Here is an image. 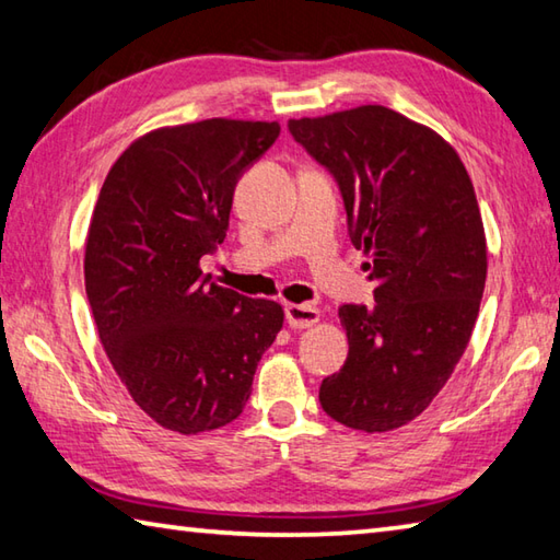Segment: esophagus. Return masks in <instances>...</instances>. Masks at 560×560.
I'll use <instances>...</instances> for the list:
<instances>
[{
  "mask_svg": "<svg viewBox=\"0 0 560 560\" xmlns=\"http://www.w3.org/2000/svg\"><path fill=\"white\" fill-rule=\"evenodd\" d=\"M283 313H287V323L293 330L313 328V325L320 320V311L308 306V303H289V306L283 308Z\"/></svg>",
  "mask_w": 560,
  "mask_h": 560,
  "instance_id": "esophagus-1",
  "label": "esophagus"
}]
</instances>
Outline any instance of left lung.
I'll use <instances>...</instances> for the list:
<instances>
[{"instance_id":"1","label":"left lung","mask_w":560,"mask_h":560,"mask_svg":"<svg viewBox=\"0 0 560 560\" xmlns=\"http://www.w3.org/2000/svg\"><path fill=\"white\" fill-rule=\"evenodd\" d=\"M340 188L374 303L338 315L350 352L320 384L323 411L384 433L413 421L470 342L487 277L485 228L460 156L433 129L364 105L289 121Z\"/></svg>"}]
</instances>
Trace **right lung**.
Masks as SVG:
<instances>
[{"label": "right lung", "mask_w": 560, "mask_h": 560, "mask_svg": "<svg viewBox=\"0 0 560 560\" xmlns=\"http://www.w3.org/2000/svg\"><path fill=\"white\" fill-rule=\"evenodd\" d=\"M279 131L277 121L242 119L149 131L100 190L85 245L90 308L131 399L168 431L235 421L283 325L279 303L200 271L228 235L237 180Z\"/></svg>", "instance_id": "right-lung-1"}]
</instances>
